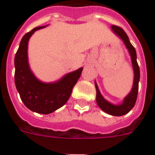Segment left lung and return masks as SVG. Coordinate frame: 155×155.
<instances>
[{
  "label": "left lung",
  "mask_w": 155,
  "mask_h": 155,
  "mask_svg": "<svg viewBox=\"0 0 155 155\" xmlns=\"http://www.w3.org/2000/svg\"><path fill=\"white\" fill-rule=\"evenodd\" d=\"M111 28L114 31V32L117 35H119L121 40L124 41V43L126 45L127 49L130 51V54L131 55V61L133 64L134 71V84L132 91L127 95L125 99L124 100V102L120 105H114V104L109 103L107 101H105L103 96L101 94V92L98 89V86L95 83V89H96V102L99 107L101 108L102 110H104L105 113H107L111 115L114 116H121L124 114L129 113L131 109L134 106L136 102L137 96H138V91H139V81H140V73L139 64L137 63V55L135 49L132 44L130 43L128 38V35L124 32L123 29L117 26V25H112Z\"/></svg>",
  "instance_id": "left-lung-1"
}]
</instances>
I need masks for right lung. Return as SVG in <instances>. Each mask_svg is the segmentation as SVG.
Wrapping results in <instances>:
<instances>
[{
    "instance_id": "obj_1",
    "label": "right lung",
    "mask_w": 155,
    "mask_h": 155,
    "mask_svg": "<svg viewBox=\"0 0 155 155\" xmlns=\"http://www.w3.org/2000/svg\"><path fill=\"white\" fill-rule=\"evenodd\" d=\"M44 27H35L21 39L15 55V84L22 102L29 110L39 114H48L67 102L83 68L69 73L61 81L52 84L42 83L34 76L29 68L27 60L28 41L35 31Z\"/></svg>"
}]
</instances>
